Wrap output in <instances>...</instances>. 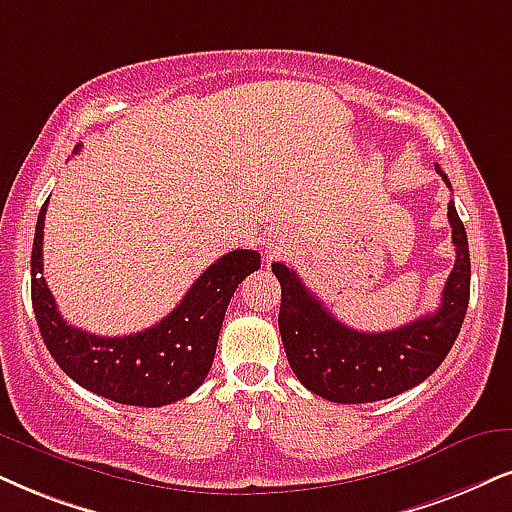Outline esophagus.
<instances>
[{"label": "esophagus", "mask_w": 512, "mask_h": 512, "mask_svg": "<svg viewBox=\"0 0 512 512\" xmlns=\"http://www.w3.org/2000/svg\"><path fill=\"white\" fill-rule=\"evenodd\" d=\"M288 252V241L283 236H269L267 241H264V255H267V260H278V257H283Z\"/></svg>", "instance_id": "34e87169"}]
</instances>
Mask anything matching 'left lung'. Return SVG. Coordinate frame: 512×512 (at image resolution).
<instances>
[{"label":"left lung","instance_id":"obj_1","mask_svg":"<svg viewBox=\"0 0 512 512\" xmlns=\"http://www.w3.org/2000/svg\"><path fill=\"white\" fill-rule=\"evenodd\" d=\"M439 177L451 186L442 167ZM451 241L456 262L435 314L385 333H361L340 323L309 293L300 276L286 264L274 262L281 283L278 331L290 368L309 392L335 404H366L397 397L423 383L446 359L461 331L470 300V250L465 226L449 203Z\"/></svg>","mask_w":512,"mask_h":512}]
</instances>
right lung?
Instances as JSON below:
<instances>
[{
  "instance_id": "add662e5",
  "label": "right lung",
  "mask_w": 512,
  "mask_h": 512,
  "mask_svg": "<svg viewBox=\"0 0 512 512\" xmlns=\"http://www.w3.org/2000/svg\"><path fill=\"white\" fill-rule=\"evenodd\" d=\"M47 203L37 217L32 241L30 290L42 340L63 373L84 390L118 404L148 409L174 404L196 392L215 359L226 307L238 283L260 269V252H226L196 278L184 300L163 321L134 335L103 338L70 326L58 314L54 295L44 281L42 241Z\"/></svg>"
}]
</instances>
